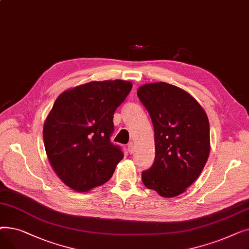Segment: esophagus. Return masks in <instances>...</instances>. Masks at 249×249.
I'll use <instances>...</instances> for the list:
<instances>
[{
  "label": "esophagus",
  "mask_w": 249,
  "mask_h": 249,
  "mask_svg": "<svg viewBox=\"0 0 249 249\" xmlns=\"http://www.w3.org/2000/svg\"><path fill=\"white\" fill-rule=\"evenodd\" d=\"M127 147H128V151L130 154H132L134 152V143L133 142H129Z\"/></svg>",
  "instance_id": "esophagus-1"
}]
</instances>
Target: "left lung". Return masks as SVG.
Segmentation results:
<instances>
[{
    "label": "left lung",
    "instance_id": "1",
    "mask_svg": "<svg viewBox=\"0 0 249 249\" xmlns=\"http://www.w3.org/2000/svg\"><path fill=\"white\" fill-rule=\"evenodd\" d=\"M154 128L155 159L143 184L163 198L186 192L210 154V126L203 107L188 91L163 82L138 88Z\"/></svg>",
    "mask_w": 249,
    "mask_h": 249
}]
</instances>
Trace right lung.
I'll return each instance as SVG.
<instances>
[{
	"instance_id": "1",
	"label": "right lung",
	"mask_w": 249,
	"mask_h": 249,
	"mask_svg": "<svg viewBox=\"0 0 249 249\" xmlns=\"http://www.w3.org/2000/svg\"><path fill=\"white\" fill-rule=\"evenodd\" d=\"M132 89L121 80L89 82L61 93L43 125L51 167L64 185L88 192L107 182L123 159L113 145V115Z\"/></svg>"
}]
</instances>
